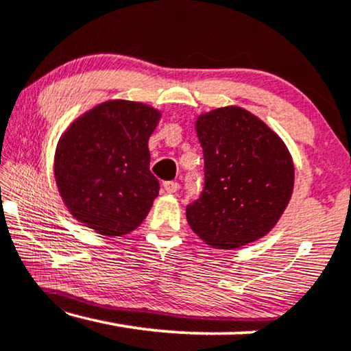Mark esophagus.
<instances>
[{
	"instance_id": "34e87169",
	"label": "esophagus",
	"mask_w": 351,
	"mask_h": 351,
	"mask_svg": "<svg viewBox=\"0 0 351 351\" xmlns=\"http://www.w3.org/2000/svg\"><path fill=\"white\" fill-rule=\"evenodd\" d=\"M162 186H165V190L167 191V193H176V191L180 189L179 182H172V180L165 182V184H162Z\"/></svg>"
}]
</instances>
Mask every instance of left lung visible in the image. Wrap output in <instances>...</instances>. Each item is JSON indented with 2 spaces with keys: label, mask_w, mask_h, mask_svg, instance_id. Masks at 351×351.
<instances>
[{
  "label": "left lung",
  "mask_w": 351,
  "mask_h": 351,
  "mask_svg": "<svg viewBox=\"0 0 351 351\" xmlns=\"http://www.w3.org/2000/svg\"><path fill=\"white\" fill-rule=\"evenodd\" d=\"M195 129L204 155V189L186 208L190 228L215 249H237L265 237L294 190L286 143L238 105L198 114Z\"/></svg>",
  "instance_id": "obj_1"
}]
</instances>
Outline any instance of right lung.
Instances as JSON below:
<instances>
[{"mask_svg":"<svg viewBox=\"0 0 351 351\" xmlns=\"http://www.w3.org/2000/svg\"><path fill=\"white\" fill-rule=\"evenodd\" d=\"M162 113L113 99L70 123L57 142L54 177L71 217L102 237H123L150 213L160 191L148 138Z\"/></svg>","mask_w":351,"mask_h":351,"instance_id":"obj_1","label":"right lung"}]
</instances>
